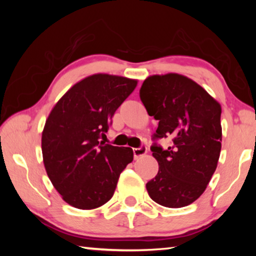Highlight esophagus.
I'll return each mask as SVG.
<instances>
[{"mask_svg":"<svg viewBox=\"0 0 256 256\" xmlns=\"http://www.w3.org/2000/svg\"><path fill=\"white\" fill-rule=\"evenodd\" d=\"M146 152H148V149H146V146H141V148L133 149V154H134V158H136V159H138V157H141V156H144Z\"/></svg>","mask_w":256,"mask_h":256,"instance_id":"obj_1","label":"esophagus"}]
</instances>
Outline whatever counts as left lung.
Listing matches in <instances>:
<instances>
[{"label": "left lung", "mask_w": 256, "mask_h": 256, "mask_svg": "<svg viewBox=\"0 0 256 256\" xmlns=\"http://www.w3.org/2000/svg\"><path fill=\"white\" fill-rule=\"evenodd\" d=\"M140 98L159 120L154 138H172L162 150L151 146L158 174L146 185L149 196L167 208H183L204 192L222 150V106L200 84L178 73L146 78Z\"/></svg>", "instance_id": "1"}]
</instances>
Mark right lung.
Listing matches in <instances>:
<instances>
[{
  "label": "right lung",
  "mask_w": 256,
  "mask_h": 256,
  "mask_svg": "<svg viewBox=\"0 0 256 256\" xmlns=\"http://www.w3.org/2000/svg\"><path fill=\"white\" fill-rule=\"evenodd\" d=\"M136 84V79L97 73L73 84L52 108L42 133V162L68 204L92 210L112 198L133 150L99 138Z\"/></svg>",
  "instance_id": "right-lung-1"
}]
</instances>
